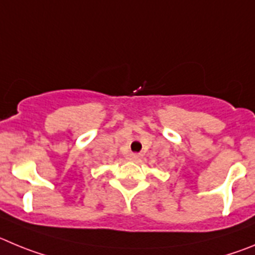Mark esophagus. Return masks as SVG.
I'll return each instance as SVG.
<instances>
[{
	"label": "esophagus",
	"mask_w": 255,
	"mask_h": 255,
	"mask_svg": "<svg viewBox=\"0 0 255 255\" xmlns=\"http://www.w3.org/2000/svg\"><path fill=\"white\" fill-rule=\"evenodd\" d=\"M128 160H130V161H139L141 160V155H138V153H129L128 155Z\"/></svg>",
	"instance_id": "obj_1"
}]
</instances>
